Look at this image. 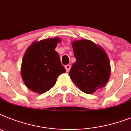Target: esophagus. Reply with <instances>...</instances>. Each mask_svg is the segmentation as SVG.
I'll list each match as a JSON object with an SVG mask.
<instances>
[{
	"mask_svg": "<svg viewBox=\"0 0 131 131\" xmlns=\"http://www.w3.org/2000/svg\"><path fill=\"white\" fill-rule=\"evenodd\" d=\"M65 68H66V70L67 72H69L70 70V68H71V66H70V65H67V66H66Z\"/></svg>",
	"mask_w": 131,
	"mask_h": 131,
	"instance_id": "34e87169",
	"label": "esophagus"
}]
</instances>
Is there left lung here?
<instances>
[{"label":"left lung","instance_id":"8db88e82","mask_svg":"<svg viewBox=\"0 0 131 131\" xmlns=\"http://www.w3.org/2000/svg\"><path fill=\"white\" fill-rule=\"evenodd\" d=\"M72 47L76 61L70 69V78L81 91L92 94L109 81L108 56L101 47L88 40L73 41Z\"/></svg>","mask_w":131,"mask_h":131}]
</instances>
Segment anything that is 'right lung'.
<instances>
[{
	"label": "right lung",
	"instance_id": "1",
	"mask_svg": "<svg viewBox=\"0 0 131 131\" xmlns=\"http://www.w3.org/2000/svg\"><path fill=\"white\" fill-rule=\"evenodd\" d=\"M59 38L34 42L28 48L21 65V75L26 86L42 94L53 87L57 78L66 70L56 52Z\"/></svg>",
	"mask_w": 131,
	"mask_h": 131
}]
</instances>
